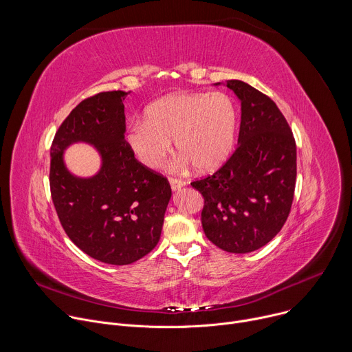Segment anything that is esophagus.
<instances>
[{
  "instance_id": "obj_1",
  "label": "esophagus",
  "mask_w": 352,
  "mask_h": 352,
  "mask_svg": "<svg viewBox=\"0 0 352 352\" xmlns=\"http://www.w3.org/2000/svg\"><path fill=\"white\" fill-rule=\"evenodd\" d=\"M170 186L175 192V190H179L182 186H185V182L181 179H177V178H170Z\"/></svg>"
}]
</instances>
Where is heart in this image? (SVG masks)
<instances>
[{
	"label": "heart",
	"mask_w": 352,
	"mask_h": 352,
	"mask_svg": "<svg viewBox=\"0 0 352 352\" xmlns=\"http://www.w3.org/2000/svg\"><path fill=\"white\" fill-rule=\"evenodd\" d=\"M235 126L236 113L227 94L175 91L148 104L144 120L129 124L125 143L140 164L156 168L170 152L173 139L179 168L193 164L208 173L230 156Z\"/></svg>",
	"instance_id": "obj_1"
}]
</instances>
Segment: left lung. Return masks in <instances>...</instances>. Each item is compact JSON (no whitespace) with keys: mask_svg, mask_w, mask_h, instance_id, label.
<instances>
[{"mask_svg":"<svg viewBox=\"0 0 352 352\" xmlns=\"http://www.w3.org/2000/svg\"><path fill=\"white\" fill-rule=\"evenodd\" d=\"M224 85L241 103L238 147L213 175L190 185L205 197L202 227L216 246L249 254L270 242L292 205L296 147L292 132L270 97L231 79Z\"/></svg>","mask_w":352,"mask_h":352,"instance_id":"left-lung-1","label":"left lung"}]
</instances>
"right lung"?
Instances as JSON below:
<instances>
[{
  "label": "right lung",
  "instance_id": "obj_1",
  "mask_svg": "<svg viewBox=\"0 0 352 352\" xmlns=\"http://www.w3.org/2000/svg\"><path fill=\"white\" fill-rule=\"evenodd\" d=\"M131 91H103L80 102L54 136L52 197L69 239L90 258L122 266L157 245L171 199L168 181L143 167L125 143L124 102ZM93 145L100 168L90 177L71 173L65 150Z\"/></svg>",
  "mask_w": 352,
  "mask_h": 352
}]
</instances>
